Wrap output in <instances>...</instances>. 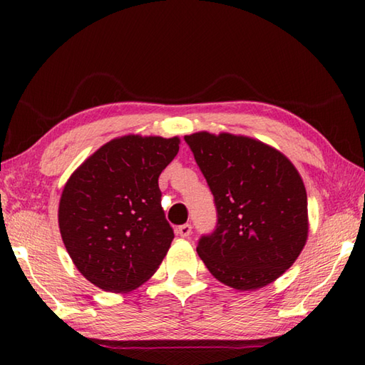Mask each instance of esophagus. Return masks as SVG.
<instances>
[{
	"mask_svg": "<svg viewBox=\"0 0 365 365\" xmlns=\"http://www.w3.org/2000/svg\"><path fill=\"white\" fill-rule=\"evenodd\" d=\"M177 234L180 235V237H183V238H187V237H190L191 235V224H182V226H178L177 227Z\"/></svg>",
	"mask_w": 365,
	"mask_h": 365,
	"instance_id": "esophagus-1",
	"label": "esophagus"
}]
</instances>
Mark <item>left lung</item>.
<instances>
[{
    "label": "left lung",
    "mask_w": 365,
    "mask_h": 365,
    "mask_svg": "<svg viewBox=\"0 0 365 365\" xmlns=\"http://www.w3.org/2000/svg\"><path fill=\"white\" fill-rule=\"evenodd\" d=\"M215 197L216 229L197 254L237 290L271 284L298 259L307 240V195L279 150L247 136L199 131L185 136Z\"/></svg>",
    "instance_id": "obj_1"
}]
</instances>
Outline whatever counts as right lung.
<instances>
[{"mask_svg":"<svg viewBox=\"0 0 365 365\" xmlns=\"http://www.w3.org/2000/svg\"><path fill=\"white\" fill-rule=\"evenodd\" d=\"M180 139L128 135L94 152L68 178L59 230L75 267L113 293L144 284L165 259L174 230L161 207L158 177Z\"/></svg>","mask_w":365,"mask_h":365,"instance_id":"add662e5","label":"right lung"}]
</instances>
